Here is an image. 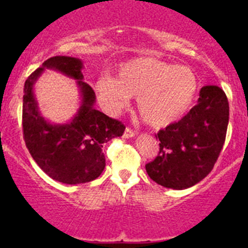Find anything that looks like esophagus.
I'll list each match as a JSON object with an SVG mask.
<instances>
[{
  "label": "esophagus",
  "instance_id": "obj_1",
  "mask_svg": "<svg viewBox=\"0 0 248 248\" xmlns=\"http://www.w3.org/2000/svg\"><path fill=\"white\" fill-rule=\"evenodd\" d=\"M124 138H126V139H129V138H134L135 137V131L133 130V129L130 128H126L125 131H124V135H123Z\"/></svg>",
  "mask_w": 248,
  "mask_h": 248
}]
</instances>
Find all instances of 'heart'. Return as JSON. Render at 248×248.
I'll return each mask as SVG.
<instances>
[{
	"mask_svg": "<svg viewBox=\"0 0 248 248\" xmlns=\"http://www.w3.org/2000/svg\"><path fill=\"white\" fill-rule=\"evenodd\" d=\"M196 74L185 65L156 58H138L119 67L118 78L103 74L94 82L98 99L105 110L119 113L131 97L146 124L164 126L181 118L198 93Z\"/></svg>",
	"mask_w": 248,
	"mask_h": 248,
	"instance_id": "obj_1",
	"label": "heart"
}]
</instances>
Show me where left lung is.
<instances>
[{"label": "left lung", "instance_id": "obj_1", "mask_svg": "<svg viewBox=\"0 0 248 248\" xmlns=\"http://www.w3.org/2000/svg\"><path fill=\"white\" fill-rule=\"evenodd\" d=\"M229 100L220 87L205 85L198 104L183 119L157 133L159 155L145 165L151 180L174 190L200 183L210 174L226 139Z\"/></svg>", "mask_w": 248, "mask_h": 248}]
</instances>
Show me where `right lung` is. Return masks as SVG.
Returning <instances> with one entry per match:
<instances>
[{"label":"right lung","instance_id":"add662e5","mask_svg":"<svg viewBox=\"0 0 248 248\" xmlns=\"http://www.w3.org/2000/svg\"><path fill=\"white\" fill-rule=\"evenodd\" d=\"M45 69H53L77 80L81 107L65 124H52L38 109L34 84ZM83 62L79 58L56 56L45 61L25 83L22 125L30 154L53 180L68 185L95 180L105 168L103 144L122 137L125 126L94 108L95 93L83 82Z\"/></svg>","mask_w":248,"mask_h":248}]
</instances>
